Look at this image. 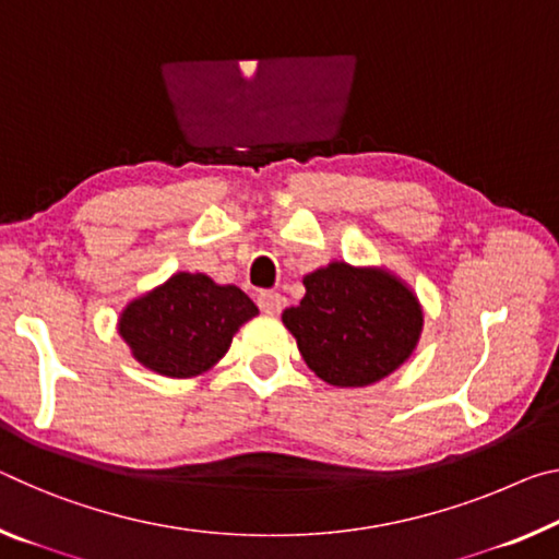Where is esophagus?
Masks as SVG:
<instances>
[{
	"label": "esophagus",
	"instance_id": "34e87169",
	"mask_svg": "<svg viewBox=\"0 0 559 559\" xmlns=\"http://www.w3.org/2000/svg\"><path fill=\"white\" fill-rule=\"evenodd\" d=\"M259 308L269 316H278L286 308V296L276 294V290H263L259 294Z\"/></svg>",
	"mask_w": 559,
	"mask_h": 559
}]
</instances>
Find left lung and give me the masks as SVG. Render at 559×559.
<instances>
[{"label": "left lung", "instance_id": "8db88e82", "mask_svg": "<svg viewBox=\"0 0 559 559\" xmlns=\"http://www.w3.org/2000/svg\"><path fill=\"white\" fill-rule=\"evenodd\" d=\"M306 296L283 311L308 368L335 388H366L413 356L423 306L413 288L378 265L331 261L304 276Z\"/></svg>", "mask_w": 559, "mask_h": 559}]
</instances>
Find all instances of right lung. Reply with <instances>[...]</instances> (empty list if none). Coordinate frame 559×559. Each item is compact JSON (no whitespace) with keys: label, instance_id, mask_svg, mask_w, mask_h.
Returning a JSON list of instances; mask_svg holds the SVG:
<instances>
[{"label":"right lung","instance_id":"add662e5","mask_svg":"<svg viewBox=\"0 0 559 559\" xmlns=\"http://www.w3.org/2000/svg\"><path fill=\"white\" fill-rule=\"evenodd\" d=\"M259 308L238 286L179 271L127 304L119 335L141 366L166 378H197L231 348L238 328Z\"/></svg>","mask_w":559,"mask_h":559}]
</instances>
